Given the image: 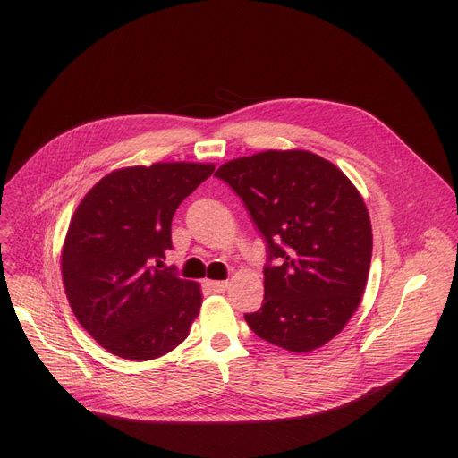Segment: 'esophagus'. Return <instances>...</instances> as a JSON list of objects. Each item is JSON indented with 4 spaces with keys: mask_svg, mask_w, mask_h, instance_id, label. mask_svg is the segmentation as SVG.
<instances>
[{
    "mask_svg": "<svg viewBox=\"0 0 458 458\" xmlns=\"http://www.w3.org/2000/svg\"><path fill=\"white\" fill-rule=\"evenodd\" d=\"M206 285L209 287L211 292H215V293H223V292H226L228 282H226V280H208Z\"/></svg>",
    "mask_w": 458,
    "mask_h": 458,
    "instance_id": "esophagus-1",
    "label": "esophagus"
}]
</instances>
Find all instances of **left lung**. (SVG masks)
Segmentation results:
<instances>
[{
    "mask_svg": "<svg viewBox=\"0 0 458 458\" xmlns=\"http://www.w3.org/2000/svg\"><path fill=\"white\" fill-rule=\"evenodd\" d=\"M215 176L242 197L267 242L266 295L245 321L282 349H319L344 330L368 284L373 233L362 195L334 163L306 150L237 157Z\"/></svg>",
    "mask_w": 458,
    "mask_h": 458,
    "instance_id": "left-lung-1",
    "label": "left lung"
}]
</instances>
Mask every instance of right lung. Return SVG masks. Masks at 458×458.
Segmentation results:
<instances>
[{
    "mask_svg": "<svg viewBox=\"0 0 458 458\" xmlns=\"http://www.w3.org/2000/svg\"><path fill=\"white\" fill-rule=\"evenodd\" d=\"M213 171L185 161L118 168L72 215L61 252L66 299L111 354L144 362L189 335L200 285L163 269V259L173 249L174 211Z\"/></svg>",
    "mask_w": 458,
    "mask_h": 458,
    "instance_id": "obj_1",
    "label": "right lung"
}]
</instances>
